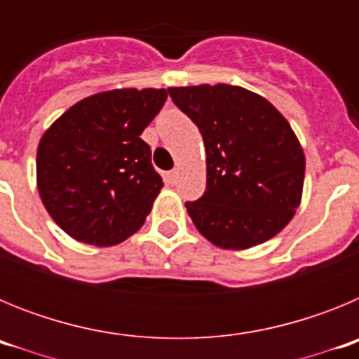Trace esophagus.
Wrapping results in <instances>:
<instances>
[{
	"label": "esophagus",
	"instance_id": "34e87169",
	"mask_svg": "<svg viewBox=\"0 0 359 359\" xmlns=\"http://www.w3.org/2000/svg\"><path fill=\"white\" fill-rule=\"evenodd\" d=\"M177 177H180V169H174V170H170L169 174H167V180H169L170 185L177 183Z\"/></svg>",
	"mask_w": 359,
	"mask_h": 359
}]
</instances>
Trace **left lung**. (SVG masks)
<instances>
[{"label": "left lung", "mask_w": 359, "mask_h": 359, "mask_svg": "<svg viewBox=\"0 0 359 359\" xmlns=\"http://www.w3.org/2000/svg\"><path fill=\"white\" fill-rule=\"evenodd\" d=\"M199 128L207 190L185 203L203 237L246 250L275 237L300 205L306 156L290 122L264 97L230 84L169 88Z\"/></svg>", "instance_id": "1"}]
</instances>
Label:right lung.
<instances>
[{"label": "right lung", "instance_id": "obj_1", "mask_svg": "<svg viewBox=\"0 0 359 359\" xmlns=\"http://www.w3.org/2000/svg\"><path fill=\"white\" fill-rule=\"evenodd\" d=\"M167 90L122 88L82 98L44 131L37 190L52 219L79 243L113 246L145 223L163 182L140 138Z\"/></svg>", "mask_w": 359, "mask_h": 359}]
</instances>
